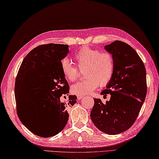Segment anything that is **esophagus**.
<instances>
[{"mask_svg": "<svg viewBox=\"0 0 159 159\" xmlns=\"http://www.w3.org/2000/svg\"><path fill=\"white\" fill-rule=\"evenodd\" d=\"M84 95H77V98H78V99H79V100H81L82 98H84Z\"/></svg>", "mask_w": 159, "mask_h": 159, "instance_id": "34e87169", "label": "esophagus"}]
</instances>
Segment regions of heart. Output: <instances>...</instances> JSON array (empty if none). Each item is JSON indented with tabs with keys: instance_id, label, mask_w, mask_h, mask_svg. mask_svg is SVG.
<instances>
[{
	"instance_id": "b5f03b06",
	"label": "heart",
	"mask_w": 159,
	"mask_h": 159,
	"mask_svg": "<svg viewBox=\"0 0 159 159\" xmlns=\"http://www.w3.org/2000/svg\"><path fill=\"white\" fill-rule=\"evenodd\" d=\"M77 67L85 69L87 78L78 81L71 86V91L74 94H89L97 87L105 86L112 78L114 71V59L112 54L98 49L82 47L73 57ZM69 60L64 58L61 62V71L64 78L68 81L78 78L79 70Z\"/></svg>"
}]
</instances>
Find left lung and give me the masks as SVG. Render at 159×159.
<instances>
[{
	"label": "left lung",
	"instance_id": "8db88e82",
	"mask_svg": "<svg viewBox=\"0 0 159 159\" xmlns=\"http://www.w3.org/2000/svg\"><path fill=\"white\" fill-rule=\"evenodd\" d=\"M114 59L112 78L101 95L110 93L105 104L94 98L90 116L101 132L116 135L128 129L138 118L147 94L146 70L142 60L127 43L115 41L105 47Z\"/></svg>",
	"mask_w": 159,
	"mask_h": 159
}]
</instances>
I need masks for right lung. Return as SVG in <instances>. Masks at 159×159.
I'll list each match as a JSON object with an SVG mask.
<instances>
[{"mask_svg":"<svg viewBox=\"0 0 159 159\" xmlns=\"http://www.w3.org/2000/svg\"><path fill=\"white\" fill-rule=\"evenodd\" d=\"M68 45H42L27 54L19 68L15 82L18 116L33 134L43 138L58 134L66 125L68 109L76 103L75 95H69V85L62 75L61 60L67 55ZM45 108L53 120L47 126L37 123L36 117Z\"/></svg>","mask_w":159,"mask_h":159,"instance_id":"add662e5","label":"right lung"}]
</instances>
